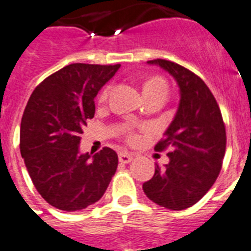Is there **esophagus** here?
<instances>
[{
	"instance_id": "34e87169",
	"label": "esophagus",
	"mask_w": 251,
	"mask_h": 251,
	"mask_svg": "<svg viewBox=\"0 0 251 251\" xmlns=\"http://www.w3.org/2000/svg\"><path fill=\"white\" fill-rule=\"evenodd\" d=\"M134 158L131 153H127V152H120L119 153V160L121 164H130Z\"/></svg>"
}]
</instances>
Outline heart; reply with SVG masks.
Listing matches in <instances>:
<instances>
[{
    "instance_id": "obj_1",
    "label": "heart",
    "mask_w": 251,
    "mask_h": 251,
    "mask_svg": "<svg viewBox=\"0 0 251 251\" xmlns=\"http://www.w3.org/2000/svg\"><path fill=\"white\" fill-rule=\"evenodd\" d=\"M112 87L111 85H107V86L100 91L99 94V97H98V100L103 103L108 99L109 97V94H111ZM143 93L144 97L147 99H150V98H154V97H166V94H168V82H166V79L164 77L161 76H152L150 78L146 79V82L143 83ZM129 140L130 142H136L138 140V135H136L135 132H129Z\"/></svg>"
}]
</instances>
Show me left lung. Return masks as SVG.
Segmentation results:
<instances>
[{
    "mask_svg": "<svg viewBox=\"0 0 251 251\" xmlns=\"http://www.w3.org/2000/svg\"><path fill=\"white\" fill-rule=\"evenodd\" d=\"M178 82L180 101L165 138L154 150H169V164H156L154 175L143 184L147 197L170 210H184L205 196L221 173L226 153V126L206 83L176 63L154 59Z\"/></svg>",
    "mask_w": 251,
    "mask_h": 251,
    "instance_id": "obj_1",
    "label": "left lung"
}]
</instances>
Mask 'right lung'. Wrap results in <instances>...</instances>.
<instances>
[{
    "label": "right lung",
    "instance_id": "obj_1",
    "mask_svg": "<svg viewBox=\"0 0 251 251\" xmlns=\"http://www.w3.org/2000/svg\"><path fill=\"white\" fill-rule=\"evenodd\" d=\"M119 68L69 64L45 78L26 103L20 153L38 193L59 210L78 211L99 201L115 175V151L81 154L79 135L94 117V98Z\"/></svg>",
    "mask_w": 251,
    "mask_h": 251
}]
</instances>
